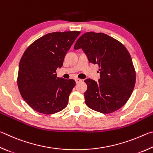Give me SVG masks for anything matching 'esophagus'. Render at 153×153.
<instances>
[{"instance_id":"esophagus-1","label":"esophagus","mask_w":153,"mask_h":153,"mask_svg":"<svg viewBox=\"0 0 153 153\" xmlns=\"http://www.w3.org/2000/svg\"><path fill=\"white\" fill-rule=\"evenodd\" d=\"M75 81H76V83H79V82L82 81V80L80 79H75Z\"/></svg>"}]
</instances>
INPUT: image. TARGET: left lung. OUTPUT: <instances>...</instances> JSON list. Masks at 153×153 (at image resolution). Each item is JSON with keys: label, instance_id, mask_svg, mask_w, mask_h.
<instances>
[{"label": "left lung", "instance_id": "obj_1", "mask_svg": "<svg viewBox=\"0 0 153 153\" xmlns=\"http://www.w3.org/2000/svg\"><path fill=\"white\" fill-rule=\"evenodd\" d=\"M74 48H82L90 62L99 65V81H85L86 105L102 114L113 113L124 106L136 82L135 68L126 48L107 34L87 32L78 39Z\"/></svg>", "mask_w": 153, "mask_h": 153}]
</instances>
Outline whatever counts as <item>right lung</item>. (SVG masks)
Returning <instances> with one entry per match:
<instances>
[{"mask_svg":"<svg viewBox=\"0 0 153 153\" xmlns=\"http://www.w3.org/2000/svg\"><path fill=\"white\" fill-rule=\"evenodd\" d=\"M81 32H53L29 45L19 65L17 85L28 105L40 114L50 115L66 108L75 86L73 79L57 77L65 56Z\"/></svg>","mask_w":153,"mask_h":153,"instance_id":"add662e5","label":"right lung"}]
</instances>
